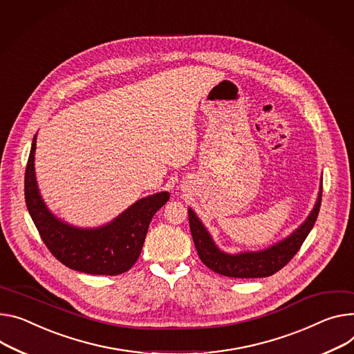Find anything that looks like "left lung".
<instances>
[{"mask_svg":"<svg viewBox=\"0 0 354 354\" xmlns=\"http://www.w3.org/2000/svg\"><path fill=\"white\" fill-rule=\"evenodd\" d=\"M322 181L317 200L305 223L299 225L290 235L261 251H245L228 254L216 247L211 234L204 227L197 214L188 208V221L193 241L200 259L216 274L230 278H265L282 269L302 247L304 241L312 231L322 203Z\"/></svg>","mask_w":354,"mask_h":354,"instance_id":"1","label":"left lung"}]
</instances>
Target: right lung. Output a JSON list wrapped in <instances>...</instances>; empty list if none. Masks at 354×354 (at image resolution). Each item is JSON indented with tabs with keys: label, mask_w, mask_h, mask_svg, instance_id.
I'll use <instances>...</instances> for the list:
<instances>
[{
	"label": "right lung",
	"mask_w": 354,
	"mask_h": 354,
	"mask_svg": "<svg viewBox=\"0 0 354 354\" xmlns=\"http://www.w3.org/2000/svg\"><path fill=\"white\" fill-rule=\"evenodd\" d=\"M34 136L25 170V203L45 245L65 266L91 275H119L139 259L153 215L170 194L161 192L140 198L115 220L96 228H80L53 215L44 203L35 177Z\"/></svg>",
	"instance_id": "right-lung-1"
}]
</instances>
